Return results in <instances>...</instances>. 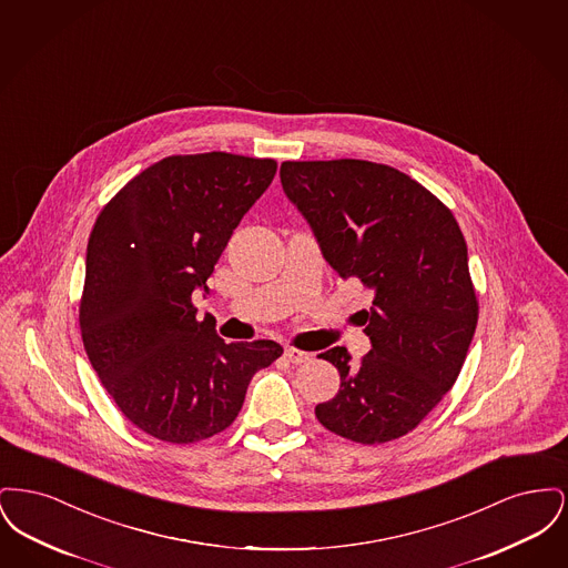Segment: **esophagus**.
I'll list each match as a JSON object with an SVG mask.
<instances>
[{
    "instance_id": "34e87169",
    "label": "esophagus",
    "mask_w": 568,
    "mask_h": 568,
    "mask_svg": "<svg viewBox=\"0 0 568 568\" xmlns=\"http://www.w3.org/2000/svg\"><path fill=\"white\" fill-rule=\"evenodd\" d=\"M285 357H287L292 364H304V362L311 359V353L300 352V349H294V347H287V349H285Z\"/></svg>"
}]
</instances>
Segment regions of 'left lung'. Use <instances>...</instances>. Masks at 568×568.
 Listing matches in <instances>:
<instances>
[{"label": "left lung", "mask_w": 568, "mask_h": 568, "mask_svg": "<svg viewBox=\"0 0 568 568\" xmlns=\"http://www.w3.org/2000/svg\"><path fill=\"white\" fill-rule=\"evenodd\" d=\"M281 185L308 221L325 262L373 292L362 311L373 349L341 373L338 394L315 406L329 433L362 445L400 438L454 387L479 304L458 221L405 172L364 160L283 162Z\"/></svg>", "instance_id": "1"}]
</instances>
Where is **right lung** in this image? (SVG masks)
Here are the masks:
<instances>
[{"instance_id":"right-lung-1","label":"right lung","mask_w":568,"mask_h":568,"mask_svg":"<svg viewBox=\"0 0 568 568\" xmlns=\"http://www.w3.org/2000/svg\"><path fill=\"white\" fill-rule=\"evenodd\" d=\"M274 160L232 153L172 155L119 191L87 244L84 352L114 405L165 443L225 430L253 375L281 357L274 341L225 343L197 322L191 296L246 211L268 190Z\"/></svg>"}]
</instances>
